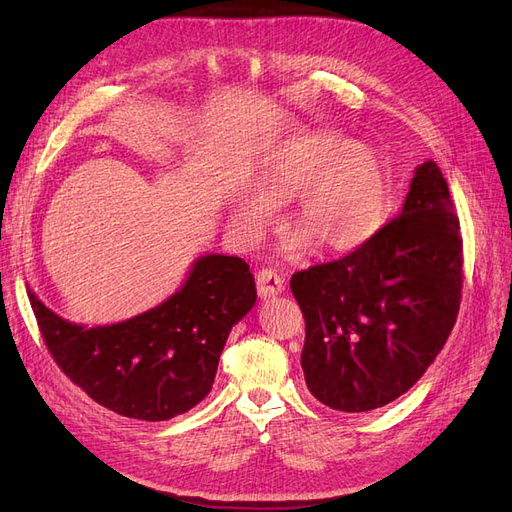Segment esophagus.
<instances>
[{
	"label": "esophagus",
	"mask_w": 512,
	"mask_h": 512,
	"mask_svg": "<svg viewBox=\"0 0 512 512\" xmlns=\"http://www.w3.org/2000/svg\"><path fill=\"white\" fill-rule=\"evenodd\" d=\"M284 282H286L284 273L275 269H260L256 275V288H258L260 299H271V297H277V294H282Z\"/></svg>",
	"instance_id": "1"
}]
</instances>
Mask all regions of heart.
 Segmentation results:
<instances>
[{"instance_id":"1","label":"heart","mask_w":512,"mask_h":512,"mask_svg":"<svg viewBox=\"0 0 512 512\" xmlns=\"http://www.w3.org/2000/svg\"><path fill=\"white\" fill-rule=\"evenodd\" d=\"M256 190L232 198V220L247 237L262 235L273 222V205L297 198L290 222L329 252L365 245L382 228L389 200V181L376 151L329 130L303 132L275 147L258 170ZM307 243L299 235L286 250L301 254Z\"/></svg>"}]
</instances>
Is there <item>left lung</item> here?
I'll use <instances>...</instances> for the list:
<instances>
[{"label":"left lung","instance_id":"1","mask_svg":"<svg viewBox=\"0 0 512 512\" xmlns=\"http://www.w3.org/2000/svg\"><path fill=\"white\" fill-rule=\"evenodd\" d=\"M461 286L459 218L442 170L427 160L397 218L348 256L292 275L309 393L342 412L404 395L451 335Z\"/></svg>","mask_w":512,"mask_h":512}]
</instances>
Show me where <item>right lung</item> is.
<instances>
[{
  "label": "right lung",
  "instance_id": "add662e5",
  "mask_svg": "<svg viewBox=\"0 0 512 512\" xmlns=\"http://www.w3.org/2000/svg\"><path fill=\"white\" fill-rule=\"evenodd\" d=\"M44 344L61 371L100 406L168 421L203 401L230 329L256 303L250 265L200 256L183 286L149 312L91 327L68 322L27 290Z\"/></svg>",
  "mask_w": 512,
  "mask_h": 512
}]
</instances>
